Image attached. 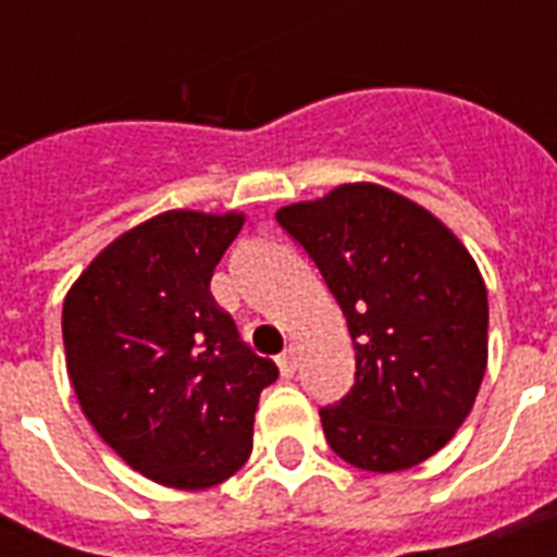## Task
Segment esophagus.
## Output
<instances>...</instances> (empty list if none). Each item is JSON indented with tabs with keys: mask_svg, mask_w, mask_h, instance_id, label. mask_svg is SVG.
I'll use <instances>...</instances> for the list:
<instances>
[{
	"mask_svg": "<svg viewBox=\"0 0 557 557\" xmlns=\"http://www.w3.org/2000/svg\"><path fill=\"white\" fill-rule=\"evenodd\" d=\"M277 367H280V372L286 375V379H292V375H295V370H297V347H295V344H288V347L280 352Z\"/></svg>",
	"mask_w": 557,
	"mask_h": 557,
	"instance_id": "1",
	"label": "esophagus"
}]
</instances>
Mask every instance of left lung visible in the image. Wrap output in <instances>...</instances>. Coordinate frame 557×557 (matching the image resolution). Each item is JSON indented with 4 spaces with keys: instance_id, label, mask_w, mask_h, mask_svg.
<instances>
[{
    "instance_id": "obj_1",
    "label": "left lung",
    "mask_w": 557,
    "mask_h": 557,
    "mask_svg": "<svg viewBox=\"0 0 557 557\" xmlns=\"http://www.w3.org/2000/svg\"><path fill=\"white\" fill-rule=\"evenodd\" d=\"M347 318L356 387L321 410L344 462L393 474L454 440L488 364V295L440 216L375 182L280 208Z\"/></svg>"
}]
</instances>
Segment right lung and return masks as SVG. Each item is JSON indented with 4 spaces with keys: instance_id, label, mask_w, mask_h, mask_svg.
Masks as SVG:
<instances>
[{
    "instance_id": "obj_1",
    "label": "right lung",
    "mask_w": 557,
    "mask_h": 557,
    "mask_svg": "<svg viewBox=\"0 0 557 557\" xmlns=\"http://www.w3.org/2000/svg\"><path fill=\"white\" fill-rule=\"evenodd\" d=\"M243 225V210H164L115 236L63 300L83 416L126 466L178 492L245 466L260 393L277 379L210 295Z\"/></svg>"
}]
</instances>
